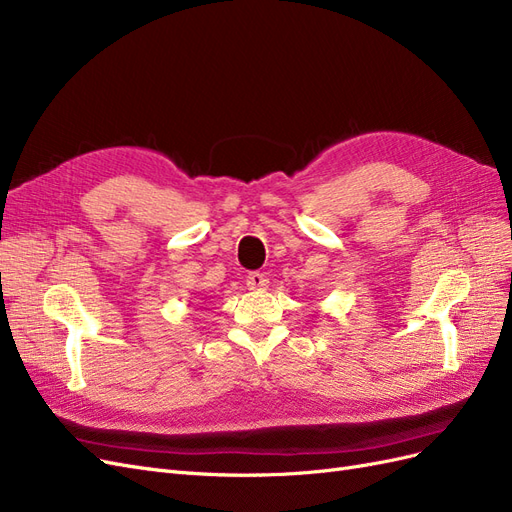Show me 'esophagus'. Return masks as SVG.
Segmentation results:
<instances>
[{
  "label": "esophagus",
  "mask_w": 512,
  "mask_h": 512,
  "mask_svg": "<svg viewBox=\"0 0 512 512\" xmlns=\"http://www.w3.org/2000/svg\"><path fill=\"white\" fill-rule=\"evenodd\" d=\"M245 286H247V290H252V292H258V290H267V286H269V280L262 273H250L247 275V280H245Z\"/></svg>",
  "instance_id": "34e87169"
}]
</instances>
